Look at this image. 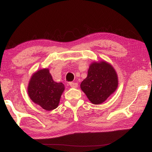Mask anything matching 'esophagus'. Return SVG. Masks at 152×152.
<instances>
[{
  "instance_id": "34e87169",
  "label": "esophagus",
  "mask_w": 152,
  "mask_h": 152,
  "mask_svg": "<svg viewBox=\"0 0 152 152\" xmlns=\"http://www.w3.org/2000/svg\"><path fill=\"white\" fill-rule=\"evenodd\" d=\"M69 86L72 88H77L78 87V84L76 83H69Z\"/></svg>"
}]
</instances>
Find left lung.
I'll return each mask as SVG.
<instances>
[{"mask_svg":"<svg viewBox=\"0 0 152 152\" xmlns=\"http://www.w3.org/2000/svg\"><path fill=\"white\" fill-rule=\"evenodd\" d=\"M118 86L116 72L112 65L104 60L91 63L87 77L80 84L82 91L95 105L104 102L115 92Z\"/></svg>","mask_w":152,"mask_h":152,"instance_id":"obj_1","label":"left lung"}]
</instances>
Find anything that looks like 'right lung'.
Returning a JSON list of instances; mask_svg holds the SVG:
<instances>
[{"label":"right lung","instance_id":"1","mask_svg":"<svg viewBox=\"0 0 152 152\" xmlns=\"http://www.w3.org/2000/svg\"><path fill=\"white\" fill-rule=\"evenodd\" d=\"M64 90V84L55 82L48 68L34 73L28 86V93L31 100L47 111L58 107Z\"/></svg>","mask_w":152,"mask_h":152}]
</instances>
